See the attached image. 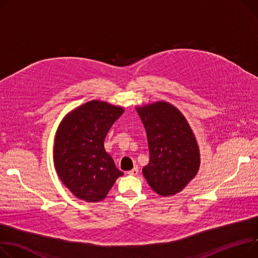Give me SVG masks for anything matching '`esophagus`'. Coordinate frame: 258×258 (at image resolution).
Here are the masks:
<instances>
[{"label":"esophagus","instance_id":"esophagus-1","mask_svg":"<svg viewBox=\"0 0 258 258\" xmlns=\"http://www.w3.org/2000/svg\"><path fill=\"white\" fill-rule=\"evenodd\" d=\"M127 174L128 175H133V176H136V175H138L139 174V168L138 167H135L133 170H131V171H128L127 172Z\"/></svg>","mask_w":258,"mask_h":258}]
</instances>
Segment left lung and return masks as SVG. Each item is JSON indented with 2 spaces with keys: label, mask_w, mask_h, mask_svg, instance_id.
Returning <instances> with one entry per match:
<instances>
[{
  "label": "left lung",
  "mask_w": 258,
  "mask_h": 258,
  "mask_svg": "<svg viewBox=\"0 0 258 258\" xmlns=\"http://www.w3.org/2000/svg\"><path fill=\"white\" fill-rule=\"evenodd\" d=\"M146 131L149 163L142 173L152 190L162 197L181 192L198 173L200 150L183 114L160 100L136 108Z\"/></svg>",
  "instance_id": "8db88e82"
}]
</instances>
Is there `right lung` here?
I'll list each match as a JSON object with an SVG mask.
<instances>
[{"label": "right lung", "mask_w": 258, "mask_h": 258, "mask_svg": "<svg viewBox=\"0 0 258 258\" xmlns=\"http://www.w3.org/2000/svg\"><path fill=\"white\" fill-rule=\"evenodd\" d=\"M123 112L121 106L91 100L66 114L60 122L54 165L60 180L77 198L104 200L116 179L123 175L104 146L109 130Z\"/></svg>", "instance_id": "obj_1"}]
</instances>
